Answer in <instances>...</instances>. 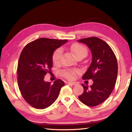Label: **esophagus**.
<instances>
[{
	"instance_id": "34e87169",
	"label": "esophagus",
	"mask_w": 132,
	"mask_h": 132,
	"mask_svg": "<svg viewBox=\"0 0 132 132\" xmlns=\"http://www.w3.org/2000/svg\"><path fill=\"white\" fill-rule=\"evenodd\" d=\"M68 85H71L75 86V85H77V83H76V82H68Z\"/></svg>"
}]
</instances>
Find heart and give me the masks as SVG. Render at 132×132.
Segmentation results:
<instances>
[{"label": "heart", "mask_w": 132, "mask_h": 132, "mask_svg": "<svg viewBox=\"0 0 132 132\" xmlns=\"http://www.w3.org/2000/svg\"><path fill=\"white\" fill-rule=\"evenodd\" d=\"M70 51L73 53L77 58L79 57L84 58L87 54V49L86 47L82 44L75 43L72 44L69 47ZM62 55V50L59 48L56 49L52 55V60L53 63L55 64H58L60 63ZM79 71L75 69H66L62 71V75L68 79L72 80L75 78Z\"/></svg>", "instance_id": "b5f03b06"}]
</instances>
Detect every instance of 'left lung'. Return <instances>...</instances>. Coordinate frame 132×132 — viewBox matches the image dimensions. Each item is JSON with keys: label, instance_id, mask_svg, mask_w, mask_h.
<instances>
[{"label": "left lung", "instance_id": "left-lung-1", "mask_svg": "<svg viewBox=\"0 0 132 132\" xmlns=\"http://www.w3.org/2000/svg\"><path fill=\"white\" fill-rule=\"evenodd\" d=\"M78 41L86 44L92 55V62L82 79L93 80L89 87L82 84L84 91L78 98L86 105L96 106L107 99L115 86L118 72L117 58L109 45L99 38H85Z\"/></svg>", "mask_w": 132, "mask_h": 132}]
</instances>
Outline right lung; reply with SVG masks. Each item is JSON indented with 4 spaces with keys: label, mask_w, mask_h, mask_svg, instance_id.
<instances>
[{
    "label": "right lung",
    "mask_w": 132,
    "mask_h": 132,
    "mask_svg": "<svg viewBox=\"0 0 132 132\" xmlns=\"http://www.w3.org/2000/svg\"><path fill=\"white\" fill-rule=\"evenodd\" d=\"M68 40L40 38L24 47L19 59L17 73L19 88L24 100L36 109L47 108L54 103L64 85L57 79L52 85L44 79L50 73L54 50Z\"/></svg>",
    "instance_id": "1"
}]
</instances>
